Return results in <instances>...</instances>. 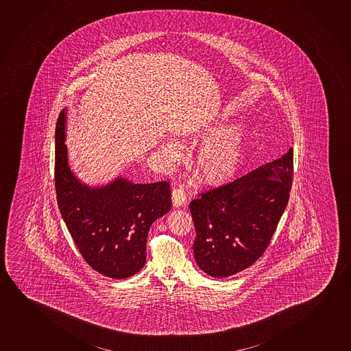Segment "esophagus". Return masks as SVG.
Masks as SVG:
<instances>
[{"label":"esophagus","mask_w":351,"mask_h":351,"mask_svg":"<svg viewBox=\"0 0 351 351\" xmlns=\"http://www.w3.org/2000/svg\"><path fill=\"white\" fill-rule=\"evenodd\" d=\"M186 202V192L183 187H175L173 189V205L175 208L181 206Z\"/></svg>","instance_id":"34e87169"}]
</instances>
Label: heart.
Wrapping results in <instances>:
<instances>
[{
  "label": "heart",
  "instance_id": "b5f03b06",
  "mask_svg": "<svg viewBox=\"0 0 351 351\" xmlns=\"http://www.w3.org/2000/svg\"><path fill=\"white\" fill-rule=\"evenodd\" d=\"M165 149L173 152V145ZM246 157V130L241 124H232L203 143L197 158L200 176L206 182H221L237 173Z\"/></svg>",
  "mask_w": 351,
  "mask_h": 351
}]
</instances>
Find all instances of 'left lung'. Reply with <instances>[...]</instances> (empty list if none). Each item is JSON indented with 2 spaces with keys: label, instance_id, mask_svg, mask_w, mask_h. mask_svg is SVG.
<instances>
[{
  "label": "left lung",
  "instance_id": "8db88e82",
  "mask_svg": "<svg viewBox=\"0 0 351 351\" xmlns=\"http://www.w3.org/2000/svg\"><path fill=\"white\" fill-rule=\"evenodd\" d=\"M293 149L189 204L194 258L213 278L249 268L265 254L290 198Z\"/></svg>",
  "mask_w": 351,
  "mask_h": 351
}]
</instances>
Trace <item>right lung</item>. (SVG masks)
Masks as SVG:
<instances>
[{
  "mask_svg": "<svg viewBox=\"0 0 351 351\" xmlns=\"http://www.w3.org/2000/svg\"><path fill=\"white\" fill-rule=\"evenodd\" d=\"M66 111L56 128V200L83 258L97 273L127 279L146 263L148 230L171 208L167 181L132 183L117 178L93 189L82 183L67 162Z\"/></svg>",
  "mask_w": 351,
  "mask_h": 351,
  "instance_id": "add662e5",
  "label": "right lung"
}]
</instances>
